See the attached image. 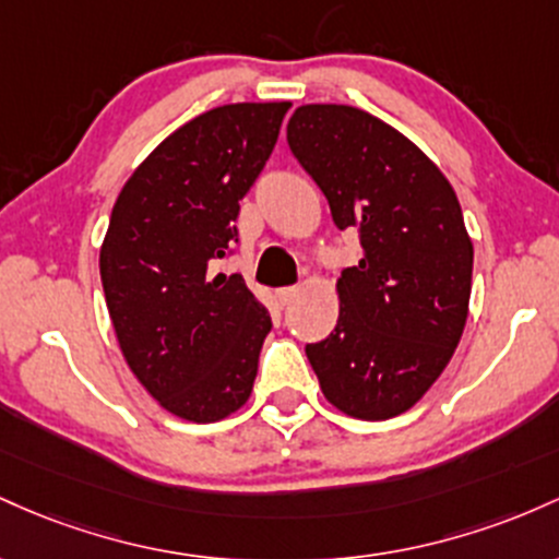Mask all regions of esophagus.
Returning a JSON list of instances; mask_svg holds the SVG:
<instances>
[{
	"instance_id": "1",
	"label": "esophagus",
	"mask_w": 559,
	"mask_h": 559,
	"mask_svg": "<svg viewBox=\"0 0 559 559\" xmlns=\"http://www.w3.org/2000/svg\"><path fill=\"white\" fill-rule=\"evenodd\" d=\"M298 293H300V285H293V287H280V290H277L280 304H282V306H287V304H290V300H296Z\"/></svg>"
}]
</instances>
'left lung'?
<instances>
[{
  "mask_svg": "<svg viewBox=\"0 0 559 559\" xmlns=\"http://www.w3.org/2000/svg\"><path fill=\"white\" fill-rule=\"evenodd\" d=\"M287 144L335 227L361 242L337 280L335 330L306 356L332 406L396 417L447 369L465 330L473 242L460 200L415 142L350 105H300Z\"/></svg>",
  "mask_w": 559,
  "mask_h": 559,
  "instance_id": "8db88e82",
  "label": "left lung"
}]
</instances>
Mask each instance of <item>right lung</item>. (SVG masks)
I'll return each mask as SVG.
<instances>
[{
	"label": "right lung",
	"mask_w": 559,
	"mask_h": 559,
	"mask_svg": "<svg viewBox=\"0 0 559 559\" xmlns=\"http://www.w3.org/2000/svg\"><path fill=\"white\" fill-rule=\"evenodd\" d=\"M290 103L213 108L166 136L123 185L99 277L123 359L163 409L216 423L246 404L272 317L240 274L211 277L237 242L240 200Z\"/></svg>",
	"instance_id": "obj_1"
}]
</instances>
